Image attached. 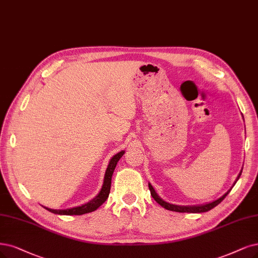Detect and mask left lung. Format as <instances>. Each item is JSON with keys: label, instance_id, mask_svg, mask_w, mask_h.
<instances>
[{"label": "left lung", "instance_id": "left-lung-1", "mask_svg": "<svg viewBox=\"0 0 258 258\" xmlns=\"http://www.w3.org/2000/svg\"><path fill=\"white\" fill-rule=\"evenodd\" d=\"M241 172H242V171H241ZM241 172L239 173V175H238V177H237V179H236V180H238V178L240 177ZM235 184H236V182L234 183V185H235ZM149 189H150V191H151V196L153 197V199L155 200V201H156L160 206H163L164 208L168 209V211H171V212H176V213H192V214H197V213H205V212L211 211L212 208L216 207L219 203H221V202L223 201V200H224V198L228 195V192L231 191V189H230V190H228V191H227L225 195H223L220 199H218V200H216V201H214V202H212V203L205 204V205H199V206H177V205L169 204V203H167V202L163 201V200H161V199L156 195L154 188L152 187V185H151V184H149Z\"/></svg>", "mask_w": 258, "mask_h": 258}]
</instances>
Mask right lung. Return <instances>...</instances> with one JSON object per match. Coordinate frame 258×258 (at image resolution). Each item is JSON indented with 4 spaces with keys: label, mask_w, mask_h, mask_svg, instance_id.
<instances>
[{
    "label": "right lung",
    "mask_w": 258,
    "mask_h": 258,
    "mask_svg": "<svg viewBox=\"0 0 258 258\" xmlns=\"http://www.w3.org/2000/svg\"><path fill=\"white\" fill-rule=\"evenodd\" d=\"M124 151L119 152L118 154L114 155L108 164V167L106 169V172H105V177H104V184L102 186L101 191L99 192V195L95 197L93 200H91L90 202H88L87 204H84L82 206L79 207H74V208H70V209H63V211H56V209H50L46 208L47 211L53 213V214H57V215H84L87 213H91L93 211H95L98 207H100L105 201H106L109 192H110V184H111V176L113 173V170L117 166V163L119 161V159L123 156Z\"/></svg>",
    "instance_id": "1"
}]
</instances>
